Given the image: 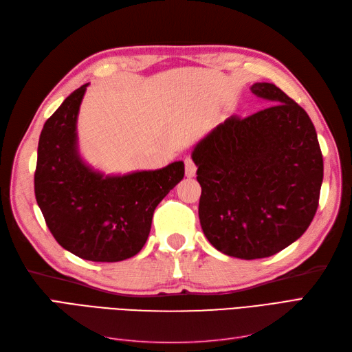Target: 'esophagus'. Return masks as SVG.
<instances>
[{
    "instance_id": "obj_1",
    "label": "esophagus",
    "mask_w": 352,
    "mask_h": 352,
    "mask_svg": "<svg viewBox=\"0 0 352 352\" xmlns=\"http://www.w3.org/2000/svg\"><path fill=\"white\" fill-rule=\"evenodd\" d=\"M185 172L188 177H194L197 173V166L192 162V158H186L185 160Z\"/></svg>"
}]
</instances>
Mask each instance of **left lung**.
<instances>
[{
	"label": "left lung",
	"instance_id": "left-lung-1",
	"mask_svg": "<svg viewBox=\"0 0 352 352\" xmlns=\"http://www.w3.org/2000/svg\"><path fill=\"white\" fill-rule=\"evenodd\" d=\"M251 92L273 105L230 116L195 145L199 223L220 252L270 257L301 238L318 207L323 155L310 117L276 85Z\"/></svg>",
	"mask_w": 352,
	"mask_h": 352
}]
</instances>
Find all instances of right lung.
I'll use <instances>...</instances> for the list:
<instances>
[{
    "label": "right lung",
    "mask_w": 352,
    "mask_h": 352,
    "mask_svg": "<svg viewBox=\"0 0 352 352\" xmlns=\"http://www.w3.org/2000/svg\"><path fill=\"white\" fill-rule=\"evenodd\" d=\"M82 85L45 122L39 136L35 197L52 236L89 261L116 263L142 250L155 207L185 175L184 162L158 170L104 175L83 162L78 114Z\"/></svg>",
    "instance_id": "obj_1"
}]
</instances>
